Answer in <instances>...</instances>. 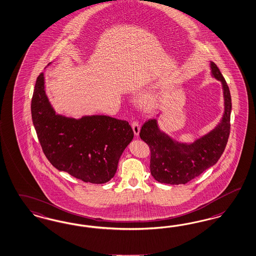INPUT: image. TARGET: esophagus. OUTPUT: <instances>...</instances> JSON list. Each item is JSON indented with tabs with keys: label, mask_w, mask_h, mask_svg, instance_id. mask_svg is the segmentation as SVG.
<instances>
[{
	"label": "esophagus",
	"mask_w": 256,
	"mask_h": 256,
	"mask_svg": "<svg viewBox=\"0 0 256 256\" xmlns=\"http://www.w3.org/2000/svg\"><path fill=\"white\" fill-rule=\"evenodd\" d=\"M132 126L133 132L134 134L136 135V136H138L139 135V132H140V124L138 121H132Z\"/></svg>",
	"instance_id": "obj_1"
}]
</instances>
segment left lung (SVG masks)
<instances>
[{"instance_id": "obj_1", "label": "left lung", "mask_w": 256, "mask_h": 256, "mask_svg": "<svg viewBox=\"0 0 256 256\" xmlns=\"http://www.w3.org/2000/svg\"><path fill=\"white\" fill-rule=\"evenodd\" d=\"M211 68L212 76L222 82L225 98L224 116L214 130L192 144H184L160 132L155 119L142 126L140 137L150 146V173L160 184H186L216 164L226 148L230 132L232 98L218 67L212 62Z\"/></svg>"}]
</instances>
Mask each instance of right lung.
Segmentation results:
<instances>
[{
	"label": "right lung",
	"mask_w": 256,
	"mask_h": 256,
	"mask_svg": "<svg viewBox=\"0 0 256 256\" xmlns=\"http://www.w3.org/2000/svg\"><path fill=\"white\" fill-rule=\"evenodd\" d=\"M31 114L46 158L56 169L85 182L100 184L112 180L134 136L128 122L110 116L76 120L56 114L45 94L42 72L36 81Z\"/></svg>",
	"instance_id": "right-lung-1"
}]
</instances>
